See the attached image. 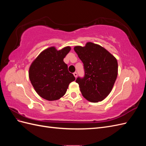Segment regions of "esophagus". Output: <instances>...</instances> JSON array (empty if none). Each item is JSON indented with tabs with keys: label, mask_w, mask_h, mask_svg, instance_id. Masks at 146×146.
<instances>
[{
	"label": "esophagus",
	"mask_w": 146,
	"mask_h": 146,
	"mask_svg": "<svg viewBox=\"0 0 146 146\" xmlns=\"http://www.w3.org/2000/svg\"><path fill=\"white\" fill-rule=\"evenodd\" d=\"M74 74V77H76H76H77V76H78V74H77V73L76 72H74V74Z\"/></svg>",
	"instance_id": "obj_1"
}]
</instances>
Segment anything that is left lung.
Segmentation results:
<instances>
[{"instance_id":"8db88e82","label":"left lung","mask_w":146,"mask_h":146,"mask_svg":"<svg viewBox=\"0 0 146 146\" xmlns=\"http://www.w3.org/2000/svg\"><path fill=\"white\" fill-rule=\"evenodd\" d=\"M74 50L83 63L85 76L78 77L83 96L91 102L103 100L110 93L117 76L115 57L102 46L87 42L85 47L76 46Z\"/></svg>"}]
</instances>
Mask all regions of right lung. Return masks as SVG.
<instances>
[{
	"instance_id": "add662e5",
	"label": "right lung",
	"mask_w": 146,
	"mask_h": 146,
	"mask_svg": "<svg viewBox=\"0 0 146 146\" xmlns=\"http://www.w3.org/2000/svg\"><path fill=\"white\" fill-rule=\"evenodd\" d=\"M70 50L68 46L57 50L51 47L42 51L31 64L29 78L36 92L43 99L56 100L63 97L70 82L76 80L63 59Z\"/></svg>"
}]
</instances>
